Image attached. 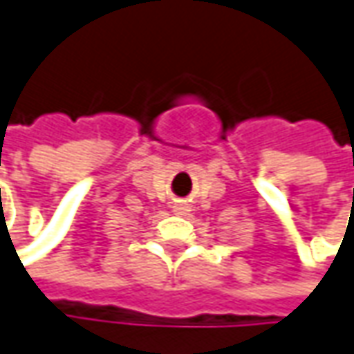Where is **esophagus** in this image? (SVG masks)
Wrapping results in <instances>:
<instances>
[{
    "mask_svg": "<svg viewBox=\"0 0 354 354\" xmlns=\"http://www.w3.org/2000/svg\"><path fill=\"white\" fill-rule=\"evenodd\" d=\"M173 208H175V214H179V216H185L187 212H189V206L187 205H175Z\"/></svg>",
    "mask_w": 354,
    "mask_h": 354,
    "instance_id": "1",
    "label": "esophagus"
}]
</instances>
